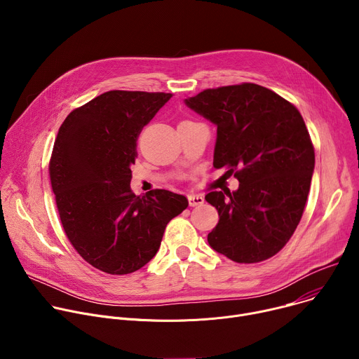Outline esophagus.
Returning <instances> with one entry per match:
<instances>
[{"mask_svg": "<svg viewBox=\"0 0 359 359\" xmlns=\"http://www.w3.org/2000/svg\"><path fill=\"white\" fill-rule=\"evenodd\" d=\"M187 198H189V204L191 208L201 206V204L204 203V197L201 194H189Z\"/></svg>", "mask_w": 359, "mask_h": 359, "instance_id": "34e87169", "label": "esophagus"}]
</instances>
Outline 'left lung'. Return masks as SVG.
Segmentation results:
<instances>
[{"mask_svg": "<svg viewBox=\"0 0 359 359\" xmlns=\"http://www.w3.org/2000/svg\"><path fill=\"white\" fill-rule=\"evenodd\" d=\"M184 104L217 126L213 166H227L238 189L210 191L219 223L213 250L236 263L277 254L295 231L309 197L316 155L298 109L276 92L241 83L206 89Z\"/></svg>", "mask_w": 359, "mask_h": 359, "instance_id": "8db88e82", "label": "left lung"}]
</instances>
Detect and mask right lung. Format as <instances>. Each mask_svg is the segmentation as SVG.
<instances>
[{"mask_svg":"<svg viewBox=\"0 0 359 359\" xmlns=\"http://www.w3.org/2000/svg\"><path fill=\"white\" fill-rule=\"evenodd\" d=\"M172 93L109 90L72 111L60 128L49 176L61 223L95 269L133 273L155 257L168 223L189 201L156 189H130L136 140Z\"/></svg>","mask_w":359,"mask_h":359,"instance_id":"1","label":"right lung"}]
</instances>
